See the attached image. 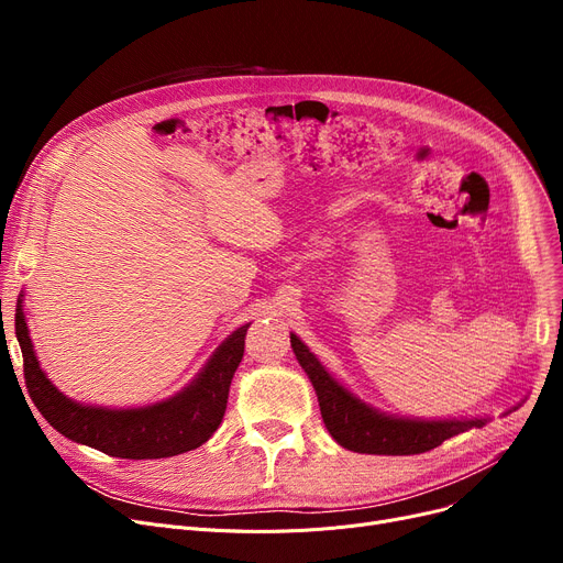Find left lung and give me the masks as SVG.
<instances>
[{"label": "left lung", "instance_id": "1", "mask_svg": "<svg viewBox=\"0 0 563 563\" xmlns=\"http://www.w3.org/2000/svg\"><path fill=\"white\" fill-rule=\"evenodd\" d=\"M299 365L312 380L319 399V410L329 433L342 448L358 454H388L406 456L422 454L448 438L459 435L472 427H484L486 420H401L380 416L361 399L351 397L340 383L319 365L310 349L297 338H289Z\"/></svg>", "mask_w": 563, "mask_h": 563}]
</instances>
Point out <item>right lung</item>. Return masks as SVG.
Listing matches in <instances>:
<instances>
[{"label":"right lung","mask_w":563,"mask_h":563,"mask_svg":"<svg viewBox=\"0 0 563 563\" xmlns=\"http://www.w3.org/2000/svg\"><path fill=\"white\" fill-rule=\"evenodd\" d=\"M20 303L15 308V335L22 349L26 390L58 433L118 459H166L200 448L219 429L230 380L244 356L249 323L217 349L185 393L155 406L111 410L75 404L45 378Z\"/></svg>","instance_id":"add662e5"}]
</instances>
